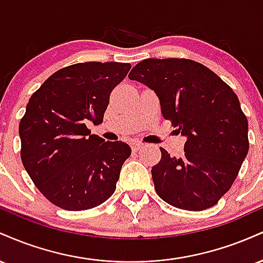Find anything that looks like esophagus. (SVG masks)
Masks as SVG:
<instances>
[{"instance_id":"1","label":"esophagus","mask_w":263,"mask_h":263,"mask_svg":"<svg viewBox=\"0 0 263 263\" xmlns=\"http://www.w3.org/2000/svg\"><path fill=\"white\" fill-rule=\"evenodd\" d=\"M143 146H144V144L142 143V142H138V141H135V142H132V143H131V148H132V151H134V152H137V151H140Z\"/></svg>"}]
</instances>
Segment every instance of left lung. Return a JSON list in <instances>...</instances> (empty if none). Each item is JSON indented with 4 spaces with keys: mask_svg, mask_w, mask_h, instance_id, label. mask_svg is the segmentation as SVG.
Listing matches in <instances>:
<instances>
[{
    "mask_svg": "<svg viewBox=\"0 0 263 263\" xmlns=\"http://www.w3.org/2000/svg\"><path fill=\"white\" fill-rule=\"evenodd\" d=\"M152 89L162 115L186 137L184 157L152 168L157 194L183 210L214 206L230 189L249 152V123L236 93L209 68L190 59H144L128 74Z\"/></svg>",
    "mask_w": 263,
    "mask_h": 263,
    "instance_id": "1",
    "label": "left lung"
}]
</instances>
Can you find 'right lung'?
Wrapping results in <instances>:
<instances>
[{"label": "right lung", "mask_w": 263, "mask_h": 263, "mask_svg": "<svg viewBox=\"0 0 263 263\" xmlns=\"http://www.w3.org/2000/svg\"><path fill=\"white\" fill-rule=\"evenodd\" d=\"M129 69L116 62L65 66L29 99L20 122L21 158L39 192L57 206L87 210L114 194L131 148L91 135L86 123L102 122L111 91Z\"/></svg>", "instance_id": "add662e5"}]
</instances>
